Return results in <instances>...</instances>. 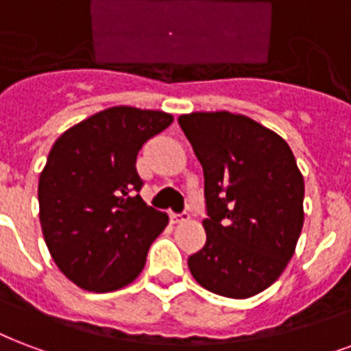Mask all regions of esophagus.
<instances>
[{
	"label": "esophagus",
	"instance_id": "obj_1",
	"mask_svg": "<svg viewBox=\"0 0 351 351\" xmlns=\"http://www.w3.org/2000/svg\"><path fill=\"white\" fill-rule=\"evenodd\" d=\"M186 220H189V215H185V213H183V215L170 213V222L172 223H183V222H186Z\"/></svg>",
	"mask_w": 351,
	"mask_h": 351
}]
</instances>
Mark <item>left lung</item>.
Here are the masks:
<instances>
[{
	"mask_svg": "<svg viewBox=\"0 0 351 351\" xmlns=\"http://www.w3.org/2000/svg\"><path fill=\"white\" fill-rule=\"evenodd\" d=\"M202 162L205 246L189 257L199 285L226 298L259 294L283 274L304 228V176L278 133L228 110L178 118Z\"/></svg>",
	"mask_w": 351,
	"mask_h": 351,
	"instance_id": "8db88e82",
	"label": "left lung"
}]
</instances>
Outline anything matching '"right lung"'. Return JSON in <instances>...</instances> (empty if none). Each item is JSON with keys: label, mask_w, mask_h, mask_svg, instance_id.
Listing matches in <instances>:
<instances>
[{"label": "right lung", "mask_w": 351, "mask_h": 351, "mask_svg": "<svg viewBox=\"0 0 351 351\" xmlns=\"http://www.w3.org/2000/svg\"><path fill=\"white\" fill-rule=\"evenodd\" d=\"M173 122L162 110L110 107L88 116L55 141L38 179L44 241L55 265L90 292L129 285L146 265L168 215L136 192L142 144Z\"/></svg>", "instance_id": "1"}]
</instances>
